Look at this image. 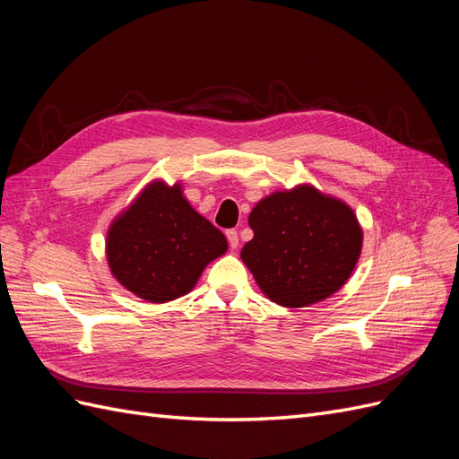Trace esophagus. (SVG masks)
Wrapping results in <instances>:
<instances>
[{
	"label": "esophagus",
	"instance_id": "esophagus-1",
	"mask_svg": "<svg viewBox=\"0 0 459 459\" xmlns=\"http://www.w3.org/2000/svg\"><path fill=\"white\" fill-rule=\"evenodd\" d=\"M226 238H228V243L231 248H238L239 247V235L235 230H228L226 231Z\"/></svg>",
	"mask_w": 459,
	"mask_h": 459
}]
</instances>
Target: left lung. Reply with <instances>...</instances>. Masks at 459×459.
<instances>
[{
	"mask_svg": "<svg viewBox=\"0 0 459 459\" xmlns=\"http://www.w3.org/2000/svg\"><path fill=\"white\" fill-rule=\"evenodd\" d=\"M255 238L241 260L260 290L285 308H304L349 281L364 231L352 208L310 184L273 191L248 214Z\"/></svg>",
	"mask_w": 459,
	"mask_h": 459,
	"instance_id": "obj_1",
	"label": "left lung"
}]
</instances>
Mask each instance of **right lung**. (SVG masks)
Here are the masks:
<instances>
[{"mask_svg":"<svg viewBox=\"0 0 459 459\" xmlns=\"http://www.w3.org/2000/svg\"><path fill=\"white\" fill-rule=\"evenodd\" d=\"M228 239L184 195L182 184L152 179L108 226L110 273L130 293L162 304L187 295Z\"/></svg>","mask_w":459,"mask_h":459,"instance_id":"right-lung-1","label":"right lung"}]
</instances>
